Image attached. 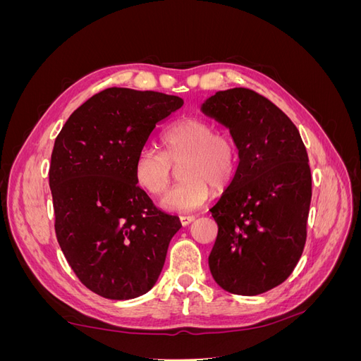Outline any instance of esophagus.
Wrapping results in <instances>:
<instances>
[{"label":"esophagus","instance_id":"1","mask_svg":"<svg viewBox=\"0 0 361 361\" xmlns=\"http://www.w3.org/2000/svg\"><path fill=\"white\" fill-rule=\"evenodd\" d=\"M179 220H180L182 226H188V224H191L195 220V216L194 215H182Z\"/></svg>","mask_w":361,"mask_h":361}]
</instances>
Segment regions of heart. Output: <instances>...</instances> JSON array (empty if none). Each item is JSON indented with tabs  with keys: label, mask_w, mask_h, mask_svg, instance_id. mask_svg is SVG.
Instances as JSON below:
<instances>
[{
	"label": "heart",
	"mask_w": 361,
	"mask_h": 361,
	"mask_svg": "<svg viewBox=\"0 0 361 361\" xmlns=\"http://www.w3.org/2000/svg\"><path fill=\"white\" fill-rule=\"evenodd\" d=\"M164 152L154 145L140 149L135 158V179L149 194H161L179 170L183 182L161 199L171 212L199 209L211 197L212 188L223 191L235 178L238 149L232 137L218 133L216 126L199 117L182 118L162 137Z\"/></svg>",
	"instance_id": "heart-1"
}]
</instances>
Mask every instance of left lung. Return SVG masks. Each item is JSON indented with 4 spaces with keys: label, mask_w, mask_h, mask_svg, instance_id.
Segmentation results:
<instances>
[{
    "label": "left lung",
    "mask_w": 361,
    "mask_h": 361,
    "mask_svg": "<svg viewBox=\"0 0 361 361\" xmlns=\"http://www.w3.org/2000/svg\"><path fill=\"white\" fill-rule=\"evenodd\" d=\"M202 111L228 128L239 155L233 180L211 209L218 224L211 274L224 290L253 297L281 285L302 255L307 150L292 120L250 89L216 92Z\"/></svg>",
    "instance_id": "1"
}]
</instances>
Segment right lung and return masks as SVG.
Listing matches in <instances>:
<instances>
[{
	"instance_id": "1",
	"label": "right lung",
	"mask_w": 361,
	"mask_h": 361,
	"mask_svg": "<svg viewBox=\"0 0 361 361\" xmlns=\"http://www.w3.org/2000/svg\"><path fill=\"white\" fill-rule=\"evenodd\" d=\"M179 96L111 87L71 114L54 143L49 187L56 235L85 288L130 300L157 283L178 216L159 211L135 179V158Z\"/></svg>"
}]
</instances>
